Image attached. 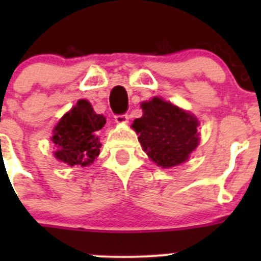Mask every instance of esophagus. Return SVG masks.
<instances>
[{
  "instance_id": "1",
  "label": "esophagus",
  "mask_w": 261,
  "mask_h": 261,
  "mask_svg": "<svg viewBox=\"0 0 261 261\" xmlns=\"http://www.w3.org/2000/svg\"><path fill=\"white\" fill-rule=\"evenodd\" d=\"M128 120H129V117L126 114L116 115V116H115V121H116L117 124H126L128 123Z\"/></svg>"
}]
</instances>
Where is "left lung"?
Listing matches in <instances>:
<instances>
[{
    "label": "left lung",
    "mask_w": 261,
    "mask_h": 261,
    "mask_svg": "<svg viewBox=\"0 0 261 261\" xmlns=\"http://www.w3.org/2000/svg\"><path fill=\"white\" fill-rule=\"evenodd\" d=\"M142 117L132 124L149 158L163 168L184 163L199 145V121L190 112L153 98L141 105Z\"/></svg>",
    "instance_id": "obj_1"
}]
</instances>
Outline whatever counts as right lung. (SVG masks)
<instances>
[{"mask_svg":"<svg viewBox=\"0 0 261 261\" xmlns=\"http://www.w3.org/2000/svg\"><path fill=\"white\" fill-rule=\"evenodd\" d=\"M106 117L94 112L93 106L81 99L53 129L55 156L69 166H89L100 153L96 132L105 126Z\"/></svg>","mask_w":261,"mask_h":261,"instance_id":"1","label":"right lung"}]
</instances>
